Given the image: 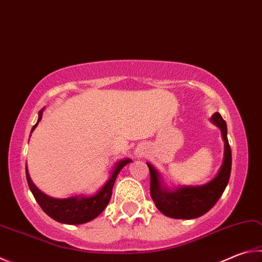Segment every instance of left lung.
<instances>
[{
    "label": "left lung",
    "instance_id": "obj_1",
    "mask_svg": "<svg viewBox=\"0 0 262 262\" xmlns=\"http://www.w3.org/2000/svg\"><path fill=\"white\" fill-rule=\"evenodd\" d=\"M211 122L220 128L225 152L217 174L210 182L202 185H180L169 188L163 181L160 173L151 164L146 163L150 169V191L152 201L164 215L173 219H196L204 215L215 205L229 182L231 172V150L227 137V123L220 113L211 117Z\"/></svg>",
    "mask_w": 262,
    "mask_h": 262
}]
</instances>
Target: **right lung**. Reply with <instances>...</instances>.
I'll return each mask as SVG.
<instances>
[{
	"label": "right lung",
	"instance_id": "obj_1",
	"mask_svg": "<svg viewBox=\"0 0 262 262\" xmlns=\"http://www.w3.org/2000/svg\"><path fill=\"white\" fill-rule=\"evenodd\" d=\"M45 107L39 111V119L37 122L33 126L31 134L39 125V122L42 119ZM132 163V159L126 158L121 159L116 163L115 167L111 170L110 178L104 183L103 187L98 191L93 194V196H85V194H77L69 198H54L50 197L41 191V190L33 183V181L28 173L26 166V179L28 187L34 196L35 201L41 206L42 210L49 215L51 219H54L57 222L66 223V225H82V223L89 222L94 220L101 214L105 207L107 206L112 196V189L115 185L116 179L120 170L125 167L127 164Z\"/></svg>",
	"mask_w": 262,
	"mask_h": 262
}]
</instances>
